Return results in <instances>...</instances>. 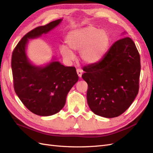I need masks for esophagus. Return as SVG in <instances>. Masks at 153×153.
<instances>
[{
	"label": "esophagus",
	"instance_id": "1",
	"mask_svg": "<svg viewBox=\"0 0 153 153\" xmlns=\"http://www.w3.org/2000/svg\"><path fill=\"white\" fill-rule=\"evenodd\" d=\"M76 72H77V74H78V76H79L80 78H81V76H82V70L81 69H76Z\"/></svg>",
	"mask_w": 153,
	"mask_h": 153
}]
</instances>
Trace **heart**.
Listing matches in <instances>:
<instances>
[{
  "label": "heart",
  "mask_w": 153,
  "mask_h": 153,
  "mask_svg": "<svg viewBox=\"0 0 153 153\" xmlns=\"http://www.w3.org/2000/svg\"><path fill=\"white\" fill-rule=\"evenodd\" d=\"M66 41L68 47L74 52H80L83 61L92 64L103 57L108 46L109 38L104 30L89 25L69 32ZM60 52L67 61H73L75 58L73 52L65 45L60 47Z\"/></svg>",
  "instance_id": "1"
}]
</instances>
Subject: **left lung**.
Masks as SVG:
<instances>
[{
  "label": "left lung",
  "mask_w": 153,
  "mask_h": 153,
  "mask_svg": "<svg viewBox=\"0 0 153 153\" xmlns=\"http://www.w3.org/2000/svg\"><path fill=\"white\" fill-rule=\"evenodd\" d=\"M140 69V54L133 41L124 37L115 41L101 61L83 69L91 110L106 118L123 114L138 92Z\"/></svg>",
  "instance_id": "1"
}]
</instances>
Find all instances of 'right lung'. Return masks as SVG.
<instances>
[{
	"label": "right lung",
	"instance_id": "obj_1",
	"mask_svg": "<svg viewBox=\"0 0 153 153\" xmlns=\"http://www.w3.org/2000/svg\"><path fill=\"white\" fill-rule=\"evenodd\" d=\"M61 21L59 19L32 29L23 37L12 53L14 89L26 108L41 116L55 114L64 107L68 92L78 80V76L75 67H66L57 61L43 68L32 65L25 47L28 39L47 33Z\"/></svg>",
	"mask_w": 153,
	"mask_h": 153
}]
</instances>
